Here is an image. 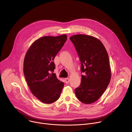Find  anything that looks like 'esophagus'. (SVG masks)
<instances>
[{
  "label": "esophagus",
  "instance_id": "obj_1",
  "mask_svg": "<svg viewBox=\"0 0 132 132\" xmlns=\"http://www.w3.org/2000/svg\"><path fill=\"white\" fill-rule=\"evenodd\" d=\"M69 78H65V82H66V84H68L69 83Z\"/></svg>",
  "mask_w": 132,
  "mask_h": 132
}]
</instances>
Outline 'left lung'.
<instances>
[{"label":"left lung","mask_w":132,"mask_h":132,"mask_svg":"<svg viewBox=\"0 0 132 132\" xmlns=\"http://www.w3.org/2000/svg\"><path fill=\"white\" fill-rule=\"evenodd\" d=\"M70 40L79 56L81 76L80 86L75 89L77 99L85 104L96 102L108 87L111 69L108 53L102 42L85 34L71 36Z\"/></svg>","instance_id":"left-lung-1"}]
</instances>
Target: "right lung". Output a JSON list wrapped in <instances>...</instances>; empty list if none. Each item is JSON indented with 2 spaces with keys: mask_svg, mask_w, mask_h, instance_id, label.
Returning <instances> with one entry per match:
<instances>
[{
  "mask_svg": "<svg viewBox=\"0 0 132 132\" xmlns=\"http://www.w3.org/2000/svg\"><path fill=\"white\" fill-rule=\"evenodd\" d=\"M67 35L46 36L35 41L25 56L23 72L33 95L50 104L60 97L64 84L53 73L55 56L64 46Z\"/></svg>",
  "mask_w": 132,
  "mask_h": 132,
  "instance_id": "right-lung-1",
  "label": "right lung"
}]
</instances>
